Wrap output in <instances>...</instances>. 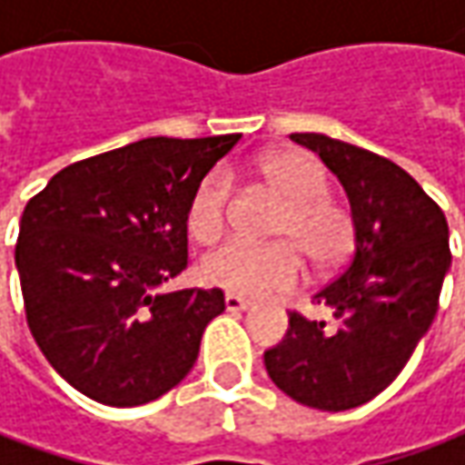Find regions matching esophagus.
I'll list each match as a JSON object with an SVG mask.
<instances>
[{"instance_id":"1","label":"esophagus","mask_w":465,"mask_h":465,"mask_svg":"<svg viewBox=\"0 0 465 465\" xmlns=\"http://www.w3.org/2000/svg\"><path fill=\"white\" fill-rule=\"evenodd\" d=\"M253 302L251 300H245V297L241 295H224V308L230 312H238V311H248Z\"/></svg>"}]
</instances>
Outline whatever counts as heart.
Segmentation results:
<instances>
[{"mask_svg":"<svg viewBox=\"0 0 465 465\" xmlns=\"http://www.w3.org/2000/svg\"><path fill=\"white\" fill-rule=\"evenodd\" d=\"M261 188L284 209L272 224L279 242L253 245L232 241L202 261V277L230 295L259 297L297 287L305 277L302 257L318 272L339 269L354 248V220L344 204L329 196V175L311 154L277 153L259 165ZM232 212V178L212 170L193 188L186 209L191 238L217 242Z\"/></svg>","mask_w":465,"mask_h":465,"instance_id":"b5f03b06","label":"heart"}]
</instances>
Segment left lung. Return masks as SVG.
Here are the masks:
<instances>
[{"label": "left lung", "instance_id": "obj_1", "mask_svg": "<svg viewBox=\"0 0 465 465\" xmlns=\"http://www.w3.org/2000/svg\"><path fill=\"white\" fill-rule=\"evenodd\" d=\"M329 165L347 191L354 253L312 295L333 323L290 312V329L263 365L302 406L347 411L396 381L432 326L450 269L445 214L396 163L326 134H290Z\"/></svg>", "mask_w": 465, "mask_h": 465}]
</instances>
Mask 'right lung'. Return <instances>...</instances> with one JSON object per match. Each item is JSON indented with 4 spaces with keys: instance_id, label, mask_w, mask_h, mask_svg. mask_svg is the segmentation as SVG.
Wrapping results in <instances>:
<instances>
[{
    "instance_id": "add662e5",
    "label": "right lung",
    "mask_w": 465,
    "mask_h": 465,
    "mask_svg": "<svg viewBox=\"0 0 465 465\" xmlns=\"http://www.w3.org/2000/svg\"><path fill=\"white\" fill-rule=\"evenodd\" d=\"M241 134L150 136L59 170L15 245L27 329L72 388L142 406L181 383L223 290L160 292L188 266L193 188Z\"/></svg>"
}]
</instances>
